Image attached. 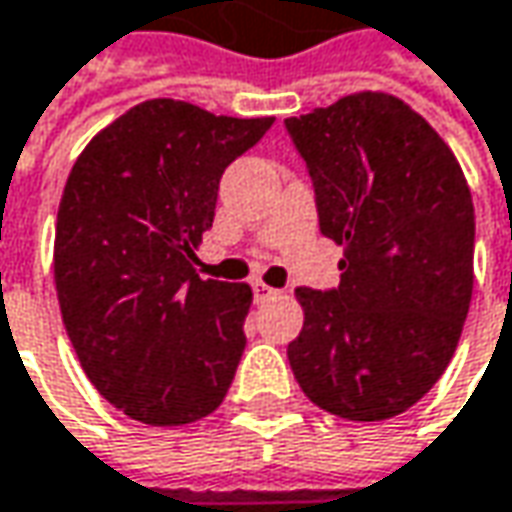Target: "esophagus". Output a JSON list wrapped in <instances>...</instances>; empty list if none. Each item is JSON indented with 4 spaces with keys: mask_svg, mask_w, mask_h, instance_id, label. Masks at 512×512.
Listing matches in <instances>:
<instances>
[{
    "mask_svg": "<svg viewBox=\"0 0 512 512\" xmlns=\"http://www.w3.org/2000/svg\"><path fill=\"white\" fill-rule=\"evenodd\" d=\"M252 289H255V300H257V303H263V300H269V298H272V295H278V292H275L272 286H266V283H255Z\"/></svg>",
    "mask_w": 512,
    "mask_h": 512,
    "instance_id": "esophagus-1",
    "label": "esophagus"
}]
</instances>
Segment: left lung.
Returning <instances> with one entry per match:
<instances>
[{"label": "left lung", "mask_w": 512, "mask_h": 512, "mask_svg": "<svg viewBox=\"0 0 512 512\" xmlns=\"http://www.w3.org/2000/svg\"><path fill=\"white\" fill-rule=\"evenodd\" d=\"M338 289H295L286 355L312 404L349 421L410 410L444 375L473 298V197L456 154L392 94L361 91L286 120Z\"/></svg>", "instance_id": "8db88e82"}]
</instances>
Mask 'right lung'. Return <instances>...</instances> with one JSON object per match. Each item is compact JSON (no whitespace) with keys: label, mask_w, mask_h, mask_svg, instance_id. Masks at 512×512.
<instances>
[{"label":"right lung","mask_w":512,"mask_h":512,"mask_svg":"<svg viewBox=\"0 0 512 512\" xmlns=\"http://www.w3.org/2000/svg\"><path fill=\"white\" fill-rule=\"evenodd\" d=\"M272 123L140 102L68 174L54 240L59 312L91 384L134 421H200L232 387L252 289L203 280L191 263L223 171Z\"/></svg>","instance_id":"1"}]
</instances>
